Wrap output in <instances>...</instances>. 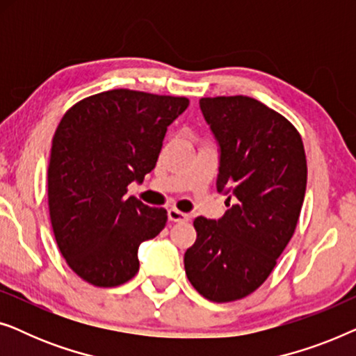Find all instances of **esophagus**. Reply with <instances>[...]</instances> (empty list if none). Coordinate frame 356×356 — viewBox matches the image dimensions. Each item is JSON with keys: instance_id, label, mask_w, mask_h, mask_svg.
Returning a JSON list of instances; mask_svg holds the SVG:
<instances>
[{"instance_id": "obj_1", "label": "esophagus", "mask_w": 356, "mask_h": 356, "mask_svg": "<svg viewBox=\"0 0 356 356\" xmlns=\"http://www.w3.org/2000/svg\"><path fill=\"white\" fill-rule=\"evenodd\" d=\"M189 218L188 213L179 212L178 209H170L168 211V220L170 222H186Z\"/></svg>"}]
</instances>
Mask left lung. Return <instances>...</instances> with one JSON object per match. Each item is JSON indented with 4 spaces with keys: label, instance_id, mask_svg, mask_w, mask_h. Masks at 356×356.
I'll list each match as a JSON object with an SVG mask.
<instances>
[{
    "label": "left lung",
    "instance_id": "obj_1",
    "mask_svg": "<svg viewBox=\"0 0 356 356\" xmlns=\"http://www.w3.org/2000/svg\"><path fill=\"white\" fill-rule=\"evenodd\" d=\"M199 106L218 145L217 191L228 211L194 220L184 270L204 298L227 303L252 293L275 267L295 233L308 168L298 131L259 100L207 97Z\"/></svg>",
    "mask_w": 356,
    "mask_h": 356
}]
</instances>
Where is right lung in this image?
I'll use <instances>...</instances> for the list:
<instances>
[{
    "label": "right lung",
    "mask_w": 356,
    "mask_h": 356,
    "mask_svg": "<svg viewBox=\"0 0 356 356\" xmlns=\"http://www.w3.org/2000/svg\"><path fill=\"white\" fill-rule=\"evenodd\" d=\"M184 97L115 89L66 111L53 136L48 207L67 266L95 286H116L139 270L138 250L167 223L165 209L129 196L157 163Z\"/></svg>",
    "instance_id": "1"
}]
</instances>
